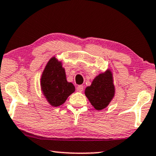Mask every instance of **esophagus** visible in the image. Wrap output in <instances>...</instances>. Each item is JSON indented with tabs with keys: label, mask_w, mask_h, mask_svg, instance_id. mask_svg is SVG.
<instances>
[{
	"label": "esophagus",
	"mask_w": 156,
	"mask_h": 156,
	"mask_svg": "<svg viewBox=\"0 0 156 156\" xmlns=\"http://www.w3.org/2000/svg\"><path fill=\"white\" fill-rule=\"evenodd\" d=\"M83 85H78V87H77V90H78V91H79V92H83Z\"/></svg>",
	"instance_id": "1"
}]
</instances>
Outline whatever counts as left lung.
I'll return each mask as SVG.
<instances>
[{
    "instance_id": "obj_1",
    "label": "left lung",
    "mask_w": 156,
    "mask_h": 156,
    "mask_svg": "<svg viewBox=\"0 0 156 156\" xmlns=\"http://www.w3.org/2000/svg\"><path fill=\"white\" fill-rule=\"evenodd\" d=\"M113 73L110 69L99 73L91 85L85 90V94L96 110L101 111L109 105L115 96Z\"/></svg>"
}]
</instances>
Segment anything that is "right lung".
<instances>
[{
	"instance_id": "1",
	"label": "right lung",
	"mask_w": 156,
	"mask_h": 156,
	"mask_svg": "<svg viewBox=\"0 0 156 156\" xmlns=\"http://www.w3.org/2000/svg\"><path fill=\"white\" fill-rule=\"evenodd\" d=\"M41 89L46 100L53 107L62 105L75 92V86L66 80L62 62L56 57L50 58L42 73Z\"/></svg>"
}]
</instances>
